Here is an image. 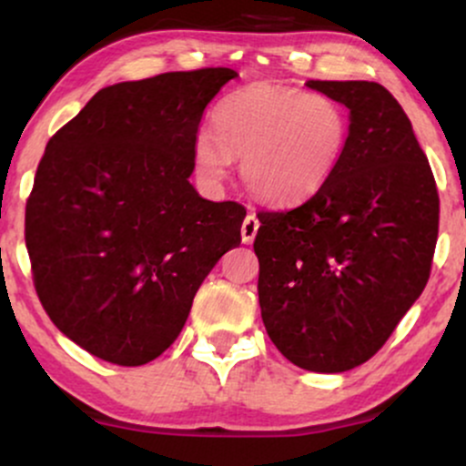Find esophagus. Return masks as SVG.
I'll return each instance as SVG.
<instances>
[{
  "instance_id": "34e87169",
  "label": "esophagus",
  "mask_w": 466,
  "mask_h": 466,
  "mask_svg": "<svg viewBox=\"0 0 466 466\" xmlns=\"http://www.w3.org/2000/svg\"><path fill=\"white\" fill-rule=\"evenodd\" d=\"M258 228H260V221H258V218H256V215H248V217H245L243 226H240V234H243V243H245V245L254 243L256 232H258Z\"/></svg>"
}]
</instances>
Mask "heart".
I'll return each mask as SVG.
<instances>
[{
	"mask_svg": "<svg viewBox=\"0 0 466 466\" xmlns=\"http://www.w3.org/2000/svg\"><path fill=\"white\" fill-rule=\"evenodd\" d=\"M350 137V120L335 98L256 83L226 96L212 111V133H197L195 166L210 184L240 177L256 199L296 206L333 177Z\"/></svg>",
	"mask_w": 466,
	"mask_h": 466,
	"instance_id": "b5f03b06",
	"label": "heart"
}]
</instances>
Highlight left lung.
<instances>
[{"label": "left lung", "instance_id": "8db88e82", "mask_svg": "<svg viewBox=\"0 0 466 466\" xmlns=\"http://www.w3.org/2000/svg\"><path fill=\"white\" fill-rule=\"evenodd\" d=\"M350 111L335 175L287 212H258L267 335L311 372H346L381 349L430 280L438 190L410 117L383 85L309 80Z\"/></svg>", "mask_w": 466, "mask_h": 466}]
</instances>
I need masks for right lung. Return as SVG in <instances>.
Returning a JSON list of instances; mask_svg holds the SVG:
<instances>
[{
    "label": "right lung",
    "instance_id": "1",
    "mask_svg": "<svg viewBox=\"0 0 466 466\" xmlns=\"http://www.w3.org/2000/svg\"><path fill=\"white\" fill-rule=\"evenodd\" d=\"M229 67L100 89L47 142L25 203V248L46 313L117 366L177 339L197 289L240 245L245 208L192 188L195 140Z\"/></svg>",
    "mask_w": 466,
    "mask_h": 466
}]
</instances>
